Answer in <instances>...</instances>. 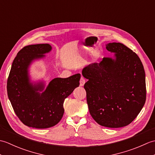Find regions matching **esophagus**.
Masks as SVG:
<instances>
[{
  "label": "esophagus",
  "mask_w": 155,
  "mask_h": 155,
  "mask_svg": "<svg viewBox=\"0 0 155 155\" xmlns=\"http://www.w3.org/2000/svg\"><path fill=\"white\" fill-rule=\"evenodd\" d=\"M85 83H86V81H85L84 77H82L81 78V79H80V86H81V87L84 86V84Z\"/></svg>",
  "instance_id": "esophagus-1"
}]
</instances>
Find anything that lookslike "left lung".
Listing matches in <instances>:
<instances>
[{"label": "left lung", "mask_w": 155, "mask_h": 155, "mask_svg": "<svg viewBox=\"0 0 155 155\" xmlns=\"http://www.w3.org/2000/svg\"><path fill=\"white\" fill-rule=\"evenodd\" d=\"M114 58L104 57L82 71L90 114L101 126H127L139 114L146 101L145 72L138 55L119 42L106 45Z\"/></svg>", "instance_id": "1"}]
</instances>
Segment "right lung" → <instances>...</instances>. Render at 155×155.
I'll return each mask as SVG.
<instances>
[{
  "label": "right lung",
  "mask_w": 155,
  "mask_h": 155,
  "mask_svg": "<svg viewBox=\"0 0 155 155\" xmlns=\"http://www.w3.org/2000/svg\"><path fill=\"white\" fill-rule=\"evenodd\" d=\"M52 47L48 44L23 47L13 61L7 81V93L16 116L29 127L47 128L58 123L63 116V103L79 86L80 74L55 78L44 91L43 83L30 82L28 67L35 59L43 58ZM42 91L41 94L39 92Z\"/></svg>",
  "instance_id": "1"
}]
</instances>
